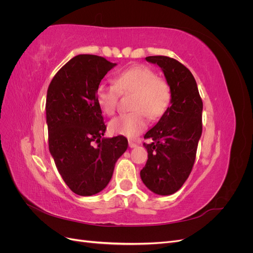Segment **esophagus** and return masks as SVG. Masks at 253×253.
<instances>
[{
  "label": "esophagus",
  "instance_id": "esophagus-1",
  "mask_svg": "<svg viewBox=\"0 0 253 253\" xmlns=\"http://www.w3.org/2000/svg\"><path fill=\"white\" fill-rule=\"evenodd\" d=\"M136 145H137V144H136L134 141H132V140H128V147H129V148H135Z\"/></svg>",
  "mask_w": 253,
  "mask_h": 253
}]
</instances>
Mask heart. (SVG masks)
I'll use <instances>...</instances> for the list:
<instances>
[{
	"instance_id": "b5f03b06",
	"label": "heart",
	"mask_w": 253,
	"mask_h": 253,
	"mask_svg": "<svg viewBox=\"0 0 253 253\" xmlns=\"http://www.w3.org/2000/svg\"><path fill=\"white\" fill-rule=\"evenodd\" d=\"M119 91L135 93L132 109L135 112L122 114L110 122L113 134L133 138L143 132L148 119H158L167 111L171 101L168 83L157 78L148 66L137 65L119 73L114 83H100L96 88V100L103 113L113 115L116 111Z\"/></svg>"
}]
</instances>
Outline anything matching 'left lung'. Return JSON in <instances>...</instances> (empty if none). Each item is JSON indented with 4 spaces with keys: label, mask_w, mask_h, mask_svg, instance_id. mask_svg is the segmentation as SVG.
Here are the masks:
<instances>
[{
    "label": "left lung",
    "mask_w": 253,
    "mask_h": 253,
    "mask_svg": "<svg viewBox=\"0 0 253 253\" xmlns=\"http://www.w3.org/2000/svg\"><path fill=\"white\" fill-rule=\"evenodd\" d=\"M145 60L162 68L170 86L171 105L144 135L153 142L143 143L148 160L140 177L153 193L171 195L192 171L203 131V101L193 75L177 60L166 56Z\"/></svg>",
    "instance_id": "8db88e82"
}]
</instances>
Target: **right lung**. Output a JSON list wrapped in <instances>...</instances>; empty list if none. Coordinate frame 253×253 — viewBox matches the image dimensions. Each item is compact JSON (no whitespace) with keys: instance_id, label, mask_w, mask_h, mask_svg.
<instances>
[{"instance_id":"obj_1","label":"right lung","mask_w":253,"mask_h":253,"mask_svg":"<svg viewBox=\"0 0 253 253\" xmlns=\"http://www.w3.org/2000/svg\"><path fill=\"white\" fill-rule=\"evenodd\" d=\"M114 66L103 57L78 55L61 67L47 89L49 152L68 188L81 196L108 186L115 164L127 149L125 136L103 137L106 126L95 96Z\"/></svg>"}]
</instances>
